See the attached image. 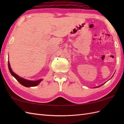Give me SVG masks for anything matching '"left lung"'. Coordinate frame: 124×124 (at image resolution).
Returning a JSON list of instances; mask_svg holds the SVG:
<instances>
[{
    "label": "left lung",
    "mask_w": 124,
    "mask_h": 124,
    "mask_svg": "<svg viewBox=\"0 0 124 124\" xmlns=\"http://www.w3.org/2000/svg\"><path fill=\"white\" fill-rule=\"evenodd\" d=\"M99 87H100V86H99Z\"/></svg>",
    "instance_id": "obj_1"
}]
</instances>
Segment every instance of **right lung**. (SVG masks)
<instances>
[{
	"instance_id": "add662e5",
	"label": "right lung",
	"mask_w": 124,
	"mask_h": 124,
	"mask_svg": "<svg viewBox=\"0 0 124 124\" xmlns=\"http://www.w3.org/2000/svg\"><path fill=\"white\" fill-rule=\"evenodd\" d=\"M8 66L9 72L10 73H11V75L13 76V77H14V78L16 79L18 82L21 84V85H22L23 86H24L25 87H29L36 86L37 85H38L41 81V79L37 80V81H30V80H26L25 79H23L22 78H21L17 75H16L14 72H13L11 68H10L9 62H8Z\"/></svg>"
}]
</instances>
